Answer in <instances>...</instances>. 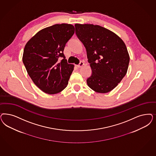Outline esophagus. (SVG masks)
Returning <instances> with one entry per match:
<instances>
[{
    "label": "esophagus",
    "mask_w": 156,
    "mask_h": 156,
    "mask_svg": "<svg viewBox=\"0 0 156 156\" xmlns=\"http://www.w3.org/2000/svg\"><path fill=\"white\" fill-rule=\"evenodd\" d=\"M84 63L83 62V61H80V62L79 63V64H78L77 66L78 67V68H81V67H82L83 66H84Z\"/></svg>",
    "instance_id": "obj_1"
}]
</instances>
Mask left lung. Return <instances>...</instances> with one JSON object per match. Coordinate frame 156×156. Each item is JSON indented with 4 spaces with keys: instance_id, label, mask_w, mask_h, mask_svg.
<instances>
[{
    "instance_id": "1",
    "label": "left lung",
    "mask_w": 156,
    "mask_h": 156,
    "mask_svg": "<svg viewBox=\"0 0 156 156\" xmlns=\"http://www.w3.org/2000/svg\"><path fill=\"white\" fill-rule=\"evenodd\" d=\"M76 34L86 48L92 75L88 87L98 93H107L126 75L130 57L121 38L108 29L92 24H75Z\"/></svg>"
}]
</instances>
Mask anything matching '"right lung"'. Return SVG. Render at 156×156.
Masks as SVG:
<instances>
[{"instance_id":"right-lung-1","label":"right lung","mask_w":156,"mask_h":156,"mask_svg":"<svg viewBox=\"0 0 156 156\" xmlns=\"http://www.w3.org/2000/svg\"><path fill=\"white\" fill-rule=\"evenodd\" d=\"M74 33L70 24H55L39 31L26 44L23 62L31 80L45 93H59L68 84L74 66L67 62L63 51Z\"/></svg>"}]
</instances>
